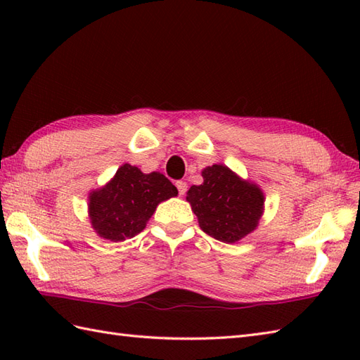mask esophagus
Wrapping results in <instances>:
<instances>
[{"label":"esophagus","instance_id":"34e87169","mask_svg":"<svg viewBox=\"0 0 360 360\" xmlns=\"http://www.w3.org/2000/svg\"><path fill=\"white\" fill-rule=\"evenodd\" d=\"M176 187H178V190H179V195H184L187 192V182H184V181L176 182Z\"/></svg>","mask_w":360,"mask_h":360}]
</instances>
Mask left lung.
Returning <instances> with one entry per match:
<instances>
[{
	"label": "left lung",
	"instance_id": "left-lung-1",
	"mask_svg": "<svg viewBox=\"0 0 360 360\" xmlns=\"http://www.w3.org/2000/svg\"><path fill=\"white\" fill-rule=\"evenodd\" d=\"M201 176L202 184L190 187L186 200L202 231L227 244L254 232L264 212L266 198L259 186L223 164L205 167Z\"/></svg>",
	"mask_w": 360,
	"mask_h": 360
}]
</instances>
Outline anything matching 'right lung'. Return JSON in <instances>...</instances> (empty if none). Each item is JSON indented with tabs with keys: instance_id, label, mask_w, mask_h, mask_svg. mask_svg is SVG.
<instances>
[{
	"instance_id": "right-lung-1",
	"label": "right lung",
	"mask_w": 360,
	"mask_h": 360,
	"mask_svg": "<svg viewBox=\"0 0 360 360\" xmlns=\"http://www.w3.org/2000/svg\"><path fill=\"white\" fill-rule=\"evenodd\" d=\"M173 196H178V188L162 173H142L124 164L103 187L89 192L91 227L112 243L133 238L143 231L158 205Z\"/></svg>"
}]
</instances>
